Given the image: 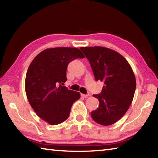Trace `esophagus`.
I'll use <instances>...</instances> for the list:
<instances>
[{
  "label": "esophagus",
  "instance_id": "34e87169",
  "mask_svg": "<svg viewBox=\"0 0 158 158\" xmlns=\"http://www.w3.org/2000/svg\"><path fill=\"white\" fill-rule=\"evenodd\" d=\"M81 96L83 98H90L91 97V95L90 94H86V95H84V94H81Z\"/></svg>",
  "mask_w": 158,
  "mask_h": 158
}]
</instances>
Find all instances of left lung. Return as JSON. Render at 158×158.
<instances>
[{
  "label": "left lung",
  "mask_w": 158,
  "mask_h": 158,
  "mask_svg": "<svg viewBox=\"0 0 158 158\" xmlns=\"http://www.w3.org/2000/svg\"><path fill=\"white\" fill-rule=\"evenodd\" d=\"M89 60L96 81L104 82L101 93L93 95L98 108L91 111L93 120L102 125L115 123L132 103L136 89L135 74L127 60L115 51L102 47L80 48Z\"/></svg>",
  "instance_id": "obj_1"
}]
</instances>
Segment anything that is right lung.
Masks as SVG:
<instances>
[{"label":"right lung","mask_w":158,"mask_h":158,"mask_svg":"<svg viewBox=\"0 0 158 158\" xmlns=\"http://www.w3.org/2000/svg\"><path fill=\"white\" fill-rule=\"evenodd\" d=\"M84 55L77 48L55 47L42 51L29 65L25 89L31 107L48 123L60 124L68 118L80 93L63 86L68 65Z\"/></svg>","instance_id":"obj_1"}]
</instances>
